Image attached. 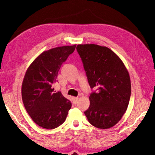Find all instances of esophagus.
<instances>
[{"label": "esophagus", "mask_w": 155, "mask_h": 155, "mask_svg": "<svg viewBox=\"0 0 155 155\" xmlns=\"http://www.w3.org/2000/svg\"><path fill=\"white\" fill-rule=\"evenodd\" d=\"M78 97H73V98H72V103L74 104H77V102H78Z\"/></svg>", "instance_id": "34e87169"}]
</instances>
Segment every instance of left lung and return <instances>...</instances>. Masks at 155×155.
Here are the masks:
<instances>
[{
	"label": "left lung",
	"instance_id": "8db88e82",
	"mask_svg": "<svg viewBox=\"0 0 155 155\" xmlns=\"http://www.w3.org/2000/svg\"><path fill=\"white\" fill-rule=\"evenodd\" d=\"M77 50L90 87L96 89L89 97L90 107L84 114L94 127L111 128L121 120L129 103L131 84L127 68L106 46L78 44Z\"/></svg>",
	"mask_w": 155,
	"mask_h": 155
}]
</instances>
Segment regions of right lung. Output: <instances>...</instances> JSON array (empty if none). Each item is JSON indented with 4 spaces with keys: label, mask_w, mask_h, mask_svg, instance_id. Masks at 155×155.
Wrapping results in <instances>:
<instances>
[{
    "label": "right lung",
    "mask_w": 155,
    "mask_h": 155,
    "mask_svg": "<svg viewBox=\"0 0 155 155\" xmlns=\"http://www.w3.org/2000/svg\"><path fill=\"white\" fill-rule=\"evenodd\" d=\"M73 46L56 47L44 51L31 63L22 85L23 104L35 124L53 129L65 122L72 104L61 92L54 93L52 84L57 82L62 64L74 51Z\"/></svg>",
    "instance_id": "1"
}]
</instances>
